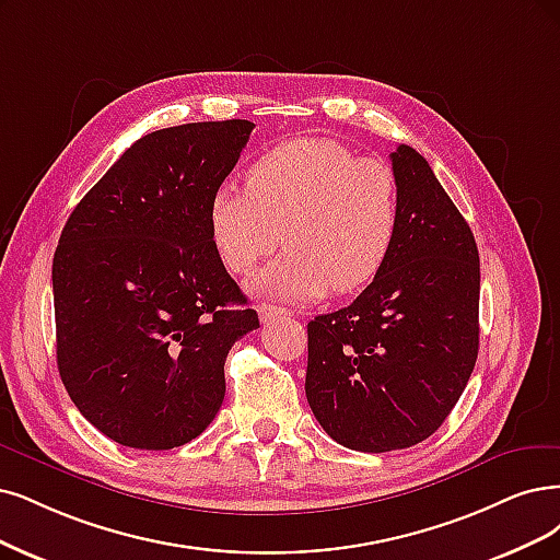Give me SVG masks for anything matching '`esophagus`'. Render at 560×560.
Returning a JSON list of instances; mask_svg holds the SVG:
<instances>
[{
	"mask_svg": "<svg viewBox=\"0 0 560 560\" xmlns=\"http://www.w3.org/2000/svg\"><path fill=\"white\" fill-rule=\"evenodd\" d=\"M258 314H260L262 323H272L277 318H291V316H295V312H291V308L272 306V304H260L258 306Z\"/></svg>",
	"mask_w": 560,
	"mask_h": 560,
	"instance_id": "esophagus-1",
	"label": "esophagus"
}]
</instances>
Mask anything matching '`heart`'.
I'll return each mask as SVG.
<instances>
[{"instance_id": "b5f03b06", "label": "heart", "mask_w": 560, "mask_h": 560, "mask_svg": "<svg viewBox=\"0 0 560 560\" xmlns=\"http://www.w3.org/2000/svg\"><path fill=\"white\" fill-rule=\"evenodd\" d=\"M210 237L233 275L254 272L281 244L279 260L254 279L260 295L318 300L374 279L399 228V184L389 165L343 142L300 138L254 161L246 189L223 184L210 200Z\"/></svg>"}]
</instances>
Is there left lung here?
Instances as JSON below:
<instances>
[{
  "label": "left lung",
  "mask_w": 560,
  "mask_h": 560,
  "mask_svg": "<svg viewBox=\"0 0 560 560\" xmlns=\"http://www.w3.org/2000/svg\"><path fill=\"white\" fill-rule=\"evenodd\" d=\"M399 228L381 272L306 325V401L339 445L389 452L436 431L480 348V256L462 212L408 144L389 154Z\"/></svg>",
  "instance_id": "8db88e82"
}]
</instances>
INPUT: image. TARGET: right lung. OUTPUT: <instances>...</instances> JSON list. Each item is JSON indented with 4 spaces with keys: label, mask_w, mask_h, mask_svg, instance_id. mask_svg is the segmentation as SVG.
<instances>
[{
    "label": "right lung",
    "mask_w": 560,
    "mask_h": 560,
    "mask_svg": "<svg viewBox=\"0 0 560 560\" xmlns=\"http://www.w3.org/2000/svg\"><path fill=\"white\" fill-rule=\"evenodd\" d=\"M254 121L142 136L71 212L52 260L57 369L119 445L194 441L223 404L228 350L260 327L210 237V200Z\"/></svg>",
    "instance_id": "1"
}]
</instances>
